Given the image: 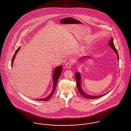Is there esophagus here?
Returning <instances> with one entry per match:
<instances>
[{"instance_id": "esophagus-1", "label": "esophagus", "mask_w": 131, "mask_h": 131, "mask_svg": "<svg viewBox=\"0 0 131 131\" xmlns=\"http://www.w3.org/2000/svg\"><path fill=\"white\" fill-rule=\"evenodd\" d=\"M65 66L67 69H70L72 66V63L71 62L67 63L65 64Z\"/></svg>"}]
</instances>
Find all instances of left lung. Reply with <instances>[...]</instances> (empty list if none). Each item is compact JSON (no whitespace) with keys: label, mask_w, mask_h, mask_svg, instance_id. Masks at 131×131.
I'll use <instances>...</instances> for the list:
<instances>
[{"label":"left lung","mask_w":131,"mask_h":131,"mask_svg":"<svg viewBox=\"0 0 131 131\" xmlns=\"http://www.w3.org/2000/svg\"><path fill=\"white\" fill-rule=\"evenodd\" d=\"M109 45H110L111 48L113 49L114 50V51L117 54V58L119 60V56L117 52V51L116 49L115 48L113 42V39L111 38V39L110 40V41H109L108 43ZM75 80H76V82H77V87L78 89V90L80 92V93L81 94V95L85 98L86 99H96L97 98H99L101 97H102L104 95H106V94H105L104 95H99V96H92V95H88L86 94L85 93H84V92H83V91L81 89V75L80 74V73L79 72H77L75 73Z\"/></svg>","instance_id":"left-lung-1"}]
</instances>
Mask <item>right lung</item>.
I'll return each mask as SVG.
<instances>
[{
  "label": "right lung",
  "mask_w": 131,
  "mask_h": 131,
  "mask_svg": "<svg viewBox=\"0 0 131 131\" xmlns=\"http://www.w3.org/2000/svg\"><path fill=\"white\" fill-rule=\"evenodd\" d=\"M20 49V47H19V48L16 51L14 56L13 57L12 59V62H11V66L12 67L13 63V61L15 57V56L17 54V53L18 52V51H19V50ZM62 66H59L57 67H56V68L55 69L54 72H53V89L51 92V93L50 94V95L46 98L45 99H37V100H39V101H47V100L50 99V97L52 96L53 94L54 93L55 90H56V84L57 82L58 81V80L60 77V75L62 73Z\"/></svg>",
  "instance_id": "add662e5"
}]
</instances>
